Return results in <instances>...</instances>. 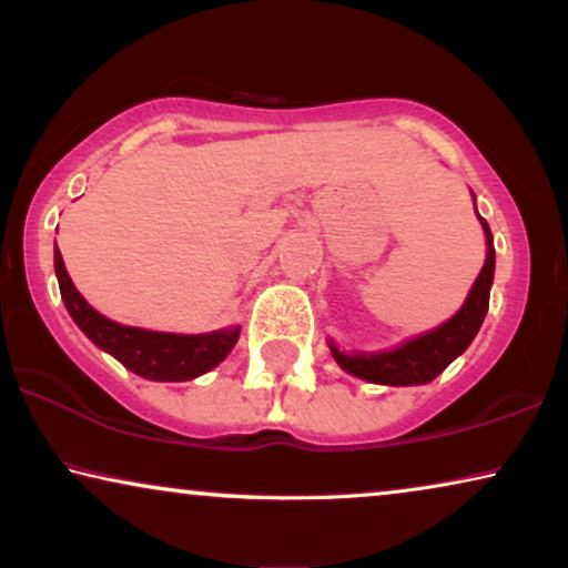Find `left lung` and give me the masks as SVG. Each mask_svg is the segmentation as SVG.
I'll return each instance as SVG.
<instances>
[{
    "label": "left lung",
    "instance_id": "obj_1",
    "mask_svg": "<svg viewBox=\"0 0 568 568\" xmlns=\"http://www.w3.org/2000/svg\"><path fill=\"white\" fill-rule=\"evenodd\" d=\"M480 220V216H478ZM486 230V263L480 268V274L473 284V290L460 307V313L449 317L445 325L434 328L424 336L410 338L408 344H403L393 352H379V354H344L331 344V352L336 356V362L352 375L369 379V383L379 385H424L432 383L434 377L442 375L449 367V362H455L465 348L470 346V341L476 338V333L484 323L486 310H488V294H491L494 282V235L488 230L486 220H480Z\"/></svg>",
    "mask_w": 568,
    "mask_h": 568
}]
</instances>
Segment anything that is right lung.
Returning <instances> with one entry per match:
<instances>
[{"label":"right lung","mask_w":568,"mask_h":568,"mask_svg":"<svg viewBox=\"0 0 568 568\" xmlns=\"http://www.w3.org/2000/svg\"><path fill=\"white\" fill-rule=\"evenodd\" d=\"M53 266H57L61 300H64L72 321L80 325L92 344L113 354L123 367L139 377L160 379V383H183V379L204 375L232 352L240 336V328L235 325L204 333V336H178V333H154L113 323L98 310H92L82 294L74 290L59 247L53 251Z\"/></svg>","instance_id":"add662e5"}]
</instances>
